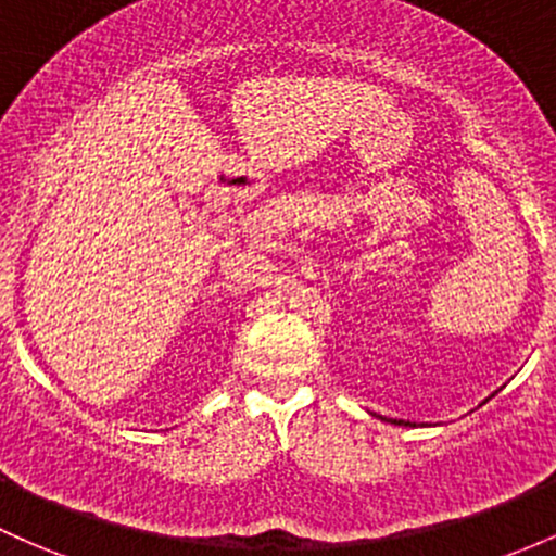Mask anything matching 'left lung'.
<instances>
[{"label":"left lung","instance_id":"8db88e82","mask_svg":"<svg viewBox=\"0 0 556 556\" xmlns=\"http://www.w3.org/2000/svg\"><path fill=\"white\" fill-rule=\"evenodd\" d=\"M395 424H403V421H395Z\"/></svg>","mask_w":556,"mask_h":556}]
</instances>
